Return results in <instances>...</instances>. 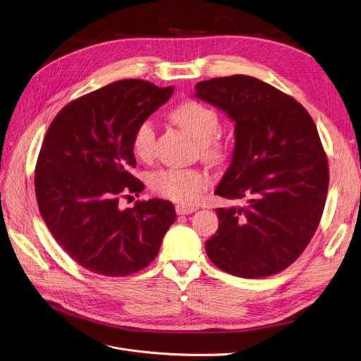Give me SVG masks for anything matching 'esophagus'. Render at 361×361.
Listing matches in <instances>:
<instances>
[{"instance_id":"obj_1","label":"esophagus","mask_w":361,"mask_h":361,"mask_svg":"<svg viewBox=\"0 0 361 361\" xmlns=\"http://www.w3.org/2000/svg\"><path fill=\"white\" fill-rule=\"evenodd\" d=\"M197 209L195 207V206H185V204H177L176 206V212H177V214H190V213H193V212H196Z\"/></svg>"}]
</instances>
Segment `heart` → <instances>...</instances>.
Listing matches in <instances>:
<instances>
[{
	"mask_svg": "<svg viewBox=\"0 0 361 361\" xmlns=\"http://www.w3.org/2000/svg\"><path fill=\"white\" fill-rule=\"evenodd\" d=\"M171 116L200 143L204 158L219 159L222 157V147L216 140L221 129V120L213 109L196 100H187L178 104ZM132 145L139 158L148 159L152 157L155 149V125L151 118L142 120L136 126ZM148 184L152 191L162 197L191 204L196 203L210 185V177L202 170L162 168L148 177Z\"/></svg>",
	"mask_w": 361,
	"mask_h": 361,
	"instance_id": "b5f03b06",
	"label": "heart"
}]
</instances>
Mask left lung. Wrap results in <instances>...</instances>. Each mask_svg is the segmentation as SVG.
<instances>
[{
	"instance_id": "8db88e82",
	"label": "left lung",
	"mask_w": 361,
	"mask_h": 361,
	"mask_svg": "<svg viewBox=\"0 0 361 361\" xmlns=\"http://www.w3.org/2000/svg\"><path fill=\"white\" fill-rule=\"evenodd\" d=\"M197 99L235 123L231 165L214 193L243 206L216 209L206 252L244 279L273 276L305 251L324 212L328 161L314 120L293 97L248 75L196 84Z\"/></svg>"
}]
</instances>
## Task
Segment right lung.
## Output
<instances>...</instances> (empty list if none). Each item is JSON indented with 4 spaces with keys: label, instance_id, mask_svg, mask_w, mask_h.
Listing matches in <instances>:
<instances>
[{
    "label": "right lung",
    "instance_id": "obj_1",
    "mask_svg": "<svg viewBox=\"0 0 361 361\" xmlns=\"http://www.w3.org/2000/svg\"><path fill=\"white\" fill-rule=\"evenodd\" d=\"M173 92L143 80L116 81L66 104L46 132L35 171L39 210L62 250L92 273L145 269L176 221L174 204L162 199L118 207L120 197L145 188L130 174L133 132Z\"/></svg>",
    "mask_w": 361,
    "mask_h": 361
}]
</instances>
